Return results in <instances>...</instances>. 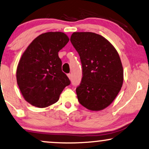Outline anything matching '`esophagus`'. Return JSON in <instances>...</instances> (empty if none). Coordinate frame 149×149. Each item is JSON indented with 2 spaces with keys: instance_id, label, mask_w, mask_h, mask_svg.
<instances>
[{
  "instance_id": "obj_1",
  "label": "esophagus",
  "mask_w": 149,
  "mask_h": 149,
  "mask_svg": "<svg viewBox=\"0 0 149 149\" xmlns=\"http://www.w3.org/2000/svg\"><path fill=\"white\" fill-rule=\"evenodd\" d=\"M67 76H68V78H69V79H71V77H72V76H71V74H70V73H69V74H67Z\"/></svg>"
}]
</instances>
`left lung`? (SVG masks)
I'll list each match as a JSON object with an SVG mask.
<instances>
[{
  "label": "left lung",
  "instance_id": "obj_1",
  "mask_svg": "<svg viewBox=\"0 0 149 149\" xmlns=\"http://www.w3.org/2000/svg\"><path fill=\"white\" fill-rule=\"evenodd\" d=\"M70 42L79 53L83 77L76 89L79 103L100 111L112 103L123 84L124 71L115 48L99 34L74 32Z\"/></svg>",
  "mask_w": 149,
  "mask_h": 149
}]
</instances>
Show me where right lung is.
<instances>
[{
  "instance_id": "obj_1",
  "label": "right lung",
  "mask_w": 149,
  "mask_h": 149,
  "mask_svg": "<svg viewBox=\"0 0 149 149\" xmlns=\"http://www.w3.org/2000/svg\"><path fill=\"white\" fill-rule=\"evenodd\" d=\"M69 41L62 32H47L36 38L23 54L17 81L23 97L38 107L56 102L70 81L62 71L58 52Z\"/></svg>"
}]
</instances>
